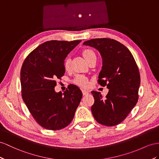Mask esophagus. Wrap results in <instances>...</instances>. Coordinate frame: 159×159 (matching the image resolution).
I'll list each match as a JSON object with an SVG mask.
<instances>
[{"label": "esophagus", "mask_w": 159, "mask_h": 159, "mask_svg": "<svg viewBox=\"0 0 159 159\" xmlns=\"http://www.w3.org/2000/svg\"><path fill=\"white\" fill-rule=\"evenodd\" d=\"M82 93H83V95H87L89 94V92L87 91H85V90H82Z\"/></svg>", "instance_id": "esophagus-1"}]
</instances>
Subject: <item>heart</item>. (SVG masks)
<instances>
[{
  "label": "heart",
  "instance_id": "obj_1",
  "mask_svg": "<svg viewBox=\"0 0 159 159\" xmlns=\"http://www.w3.org/2000/svg\"><path fill=\"white\" fill-rule=\"evenodd\" d=\"M81 55L83 56L84 59L86 60V62L89 64L93 60H97V56L95 51L92 50L91 48H86L81 52ZM70 57H67L65 59L64 62V66L66 70H68L70 66ZM75 83L79 85L80 87H87L89 86V81L86 77H84L83 76H77L75 80Z\"/></svg>",
  "mask_w": 159,
  "mask_h": 159
}]
</instances>
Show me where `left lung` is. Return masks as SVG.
<instances>
[{
	"instance_id": "1",
	"label": "left lung",
	"mask_w": 159,
	"mask_h": 159,
	"mask_svg": "<svg viewBox=\"0 0 159 159\" xmlns=\"http://www.w3.org/2000/svg\"><path fill=\"white\" fill-rule=\"evenodd\" d=\"M83 45L100 52L103 66L98 83L109 89L104 99L99 92H91L95 99L93 116L101 124L116 125L125 119L138 102L140 76L136 61L128 49L115 39H93Z\"/></svg>"
}]
</instances>
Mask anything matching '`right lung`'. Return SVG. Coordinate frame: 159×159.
Masks as SVG:
<instances>
[{
    "mask_svg": "<svg viewBox=\"0 0 159 159\" xmlns=\"http://www.w3.org/2000/svg\"><path fill=\"white\" fill-rule=\"evenodd\" d=\"M81 40H51L42 43L24 60L21 70L23 101L43 128L62 129L70 124L83 94L70 84L64 93H56V80L64 76V60Z\"/></svg>",
    "mask_w": 159,
    "mask_h": 159,
    "instance_id": "1",
    "label": "right lung"
}]
</instances>
